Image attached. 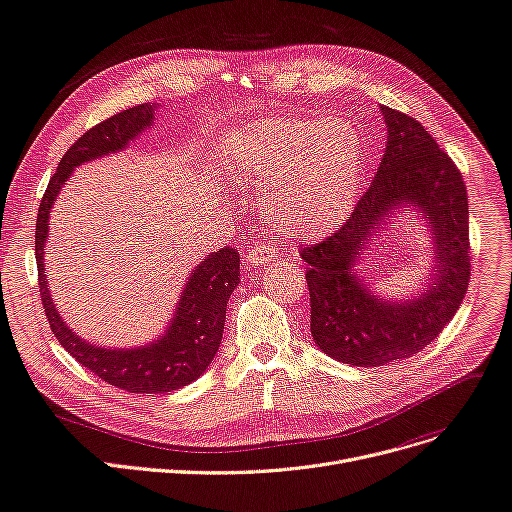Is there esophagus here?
I'll return each mask as SVG.
<instances>
[{
	"instance_id": "1",
	"label": "esophagus",
	"mask_w": 512,
	"mask_h": 512,
	"mask_svg": "<svg viewBox=\"0 0 512 512\" xmlns=\"http://www.w3.org/2000/svg\"><path fill=\"white\" fill-rule=\"evenodd\" d=\"M276 257V249L265 247V244H253V247H249L247 255H244V261H247L249 268H263V265L276 261Z\"/></svg>"
}]
</instances>
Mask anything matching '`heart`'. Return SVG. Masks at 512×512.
Returning <instances> with one entry per match:
<instances>
[{"label": "heart", "mask_w": 512, "mask_h": 512, "mask_svg": "<svg viewBox=\"0 0 512 512\" xmlns=\"http://www.w3.org/2000/svg\"><path fill=\"white\" fill-rule=\"evenodd\" d=\"M236 167L263 192L265 221L309 242L337 230L358 205L364 146L347 121L270 117L242 133Z\"/></svg>", "instance_id": "obj_1"}]
</instances>
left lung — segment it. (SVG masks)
<instances>
[{"instance_id":"obj_1","label":"left lung","mask_w":512,"mask_h":512,"mask_svg":"<svg viewBox=\"0 0 512 512\" xmlns=\"http://www.w3.org/2000/svg\"><path fill=\"white\" fill-rule=\"evenodd\" d=\"M381 115L387 146L368 192L335 234L301 249L314 343L332 360L364 368L412 358L435 341L471 278L469 198L458 167L416 119L389 106ZM406 210L430 228L432 276L425 292L385 300L357 261L378 228Z\"/></svg>"}]
</instances>
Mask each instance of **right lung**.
I'll use <instances>...</instances> for the list:
<instances>
[{"label": "right lung", "mask_w": 512, "mask_h": 512, "mask_svg": "<svg viewBox=\"0 0 512 512\" xmlns=\"http://www.w3.org/2000/svg\"><path fill=\"white\" fill-rule=\"evenodd\" d=\"M154 110L157 104L133 106L85 131L66 150L52 175L48 190L41 198L35 228L39 293L52 332L81 366L100 376L108 385L129 393H167L182 389L205 374L221 345L228 299L240 282V257L236 249L226 247L207 255L188 276L167 330L154 341L138 347L117 349L85 341L62 320L56 309L48 288L46 265H43L54 201L79 165L121 152L131 140H136L154 123Z\"/></svg>", "instance_id": "1"}]
</instances>
